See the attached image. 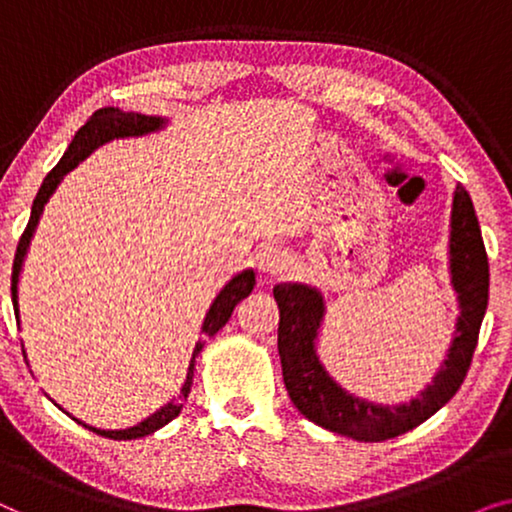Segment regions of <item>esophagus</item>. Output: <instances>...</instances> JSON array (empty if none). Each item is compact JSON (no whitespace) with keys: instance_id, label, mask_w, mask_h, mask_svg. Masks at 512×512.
<instances>
[{"instance_id":"34e87169","label":"esophagus","mask_w":512,"mask_h":512,"mask_svg":"<svg viewBox=\"0 0 512 512\" xmlns=\"http://www.w3.org/2000/svg\"><path fill=\"white\" fill-rule=\"evenodd\" d=\"M258 263L270 275H279L291 265V254L284 247H277V244H265L261 254H258Z\"/></svg>"}]
</instances>
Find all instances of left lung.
<instances>
[{
	"label": "left lung",
	"mask_w": 512,
	"mask_h": 512,
	"mask_svg": "<svg viewBox=\"0 0 512 512\" xmlns=\"http://www.w3.org/2000/svg\"><path fill=\"white\" fill-rule=\"evenodd\" d=\"M450 242L452 284L459 293L461 305L457 333L443 368L433 377V384L415 401L396 408L361 401L342 391L328 377L314 352V338L324 314V303L317 291L303 284H279L272 289L279 307L277 347L284 384L293 405L310 422L363 443H380L415 429L457 394L471 368L489 298L485 242H482L471 195L464 186H457L454 193Z\"/></svg>",
	"instance_id": "1"
}]
</instances>
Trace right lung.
Returning <instances> with one entry per match:
<instances>
[{"mask_svg":"<svg viewBox=\"0 0 512 512\" xmlns=\"http://www.w3.org/2000/svg\"><path fill=\"white\" fill-rule=\"evenodd\" d=\"M160 123L163 121L156 116L123 114V111L107 107V109H97L95 114L88 118L86 125L76 132V137L72 139V144H69L65 156H62L60 163L46 174L44 184H41L37 198H34L30 221H27L23 235H20V240H18L16 258H13V272H11V298H13V310H16V319H18V275H20V268H23V258L27 254V247H30V237L34 233V228H37L39 216H41V212H44L46 200L51 198V193L55 191V186L60 184V179L65 177L72 167L79 165V160L86 158L88 153L95 149V146L109 142V139H114V137L144 135V132L160 128ZM254 284H256L254 270H244L242 275L230 279V282L223 286V291L219 293V296H216L212 307H209L205 324H202V333L214 335L219 328L226 326V321L230 319V314H233L235 305L240 303V300L247 298L251 291H254ZM202 342L205 340H198V345H195V349H193V356L202 349ZM191 384H193V363L188 366L186 382H184V387H181V394L177 401L167 403L163 410L156 412V415H151L149 419H144V422H139L137 426H132V429H125V431H100V429H93V426H88V429L97 433V436H107L114 440H132V438L149 436V433L158 431L160 426L172 422V419L179 415L181 408H184V401L188 398V391H191Z\"/></svg>","mask_w":512,"mask_h":512,"instance_id":"add662e5","label":"right lung"}]
</instances>
